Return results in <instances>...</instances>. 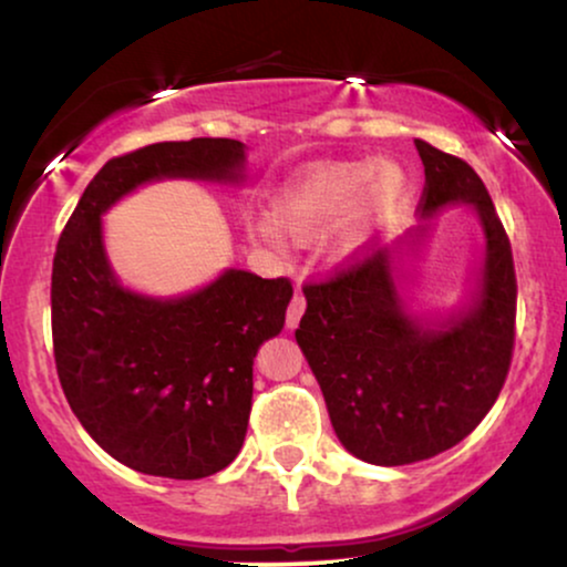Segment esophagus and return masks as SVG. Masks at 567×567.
Here are the masks:
<instances>
[{"label": "esophagus", "mask_w": 567, "mask_h": 567, "mask_svg": "<svg viewBox=\"0 0 567 567\" xmlns=\"http://www.w3.org/2000/svg\"><path fill=\"white\" fill-rule=\"evenodd\" d=\"M303 311H306L303 292H296V296H292V300H290V306H288V319H285L288 329L298 327V321H300V317H303Z\"/></svg>", "instance_id": "1"}]
</instances>
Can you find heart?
<instances>
[{
  "label": "heart",
  "instance_id": "b5f03b06",
  "mask_svg": "<svg viewBox=\"0 0 567 567\" xmlns=\"http://www.w3.org/2000/svg\"><path fill=\"white\" fill-rule=\"evenodd\" d=\"M411 181L395 162L358 159L308 169L285 185L269 212L246 217V233L275 256L290 254V238H327L329 259L355 261L386 219L408 200Z\"/></svg>",
  "mask_w": 567,
  "mask_h": 567
}]
</instances>
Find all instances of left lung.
I'll return each instance as SVG.
<instances>
[{
  "instance_id": "1",
  "label": "left lung",
  "mask_w": 567,
  "mask_h": 567,
  "mask_svg": "<svg viewBox=\"0 0 567 567\" xmlns=\"http://www.w3.org/2000/svg\"><path fill=\"white\" fill-rule=\"evenodd\" d=\"M426 172L421 221L395 246L321 285H306L296 340L321 386L337 440L374 465H408L455 447L503 390L513 355L515 271L507 235L482 177L415 138ZM468 205L483 259L450 312L410 306L412 261L431 219Z\"/></svg>"
}]
</instances>
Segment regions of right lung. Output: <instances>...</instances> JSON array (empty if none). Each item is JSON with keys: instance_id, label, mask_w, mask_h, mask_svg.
<instances>
[{"instance_id": "1", "label": "right lung", "mask_w": 567, "mask_h": 567, "mask_svg": "<svg viewBox=\"0 0 567 567\" xmlns=\"http://www.w3.org/2000/svg\"><path fill=\"white\" fill-rule=\"evenodd\" d=\"M162 181L238 188L246 143H152L99 169L56 243L54 361L64 398L104 453L138 474L204 478L240 453L254 358L282 332L292 285L227 267L183 296L125 288L106 254L102 217Z\"/></svg>"}]
</instances>
